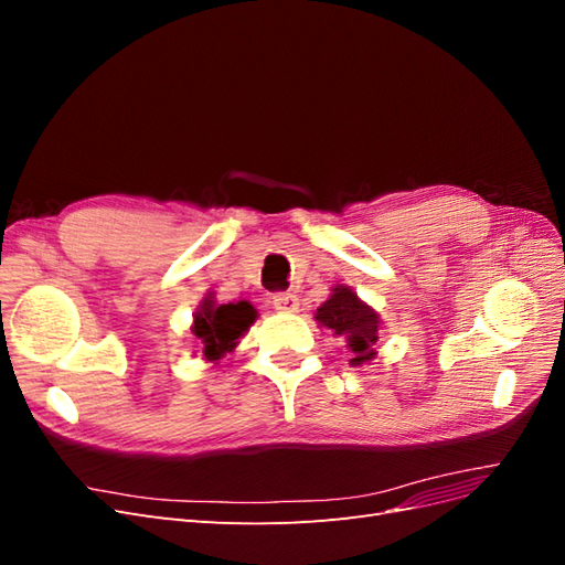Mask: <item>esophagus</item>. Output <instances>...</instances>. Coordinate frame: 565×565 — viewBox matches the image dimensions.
Segmentation results:
<instances>
[{"mask_svg": "<svg viewBox=\"0 0 565 565\" xmlns=\"http://www.w3.org/2000/svg\"><path fill=\"white\" fill-rule=\"evenodd\" d=\"M273 309L278 313H297L299 311V299L292 292H280L273 297Z\"/></svg>", "mask_w": 565, "mask_h": 565, "instance_id": "1", "label": "esophagus"}]
</instances>
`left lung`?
I'll return each instance as SVG.
<instances>
[{
  "label": "left lung",
  "instance_id": "1",
  "mask_svg": "<svg viewBox=\"0 0 565 565\" xmlns=\"http://www.w3.org/2000/svg\"><path fill=\"white\" fill-rule=\"evenodd\" d=\"M322 328L344 339L351 353V365H363L374 358V344L380 339V316L358 299L351 287L337 285L332 297L316 311Z\"/></svg>",
  "mask_w": 565,
  "mask_h": 565
}]
</instances>
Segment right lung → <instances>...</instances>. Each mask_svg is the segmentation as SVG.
Segmentation results:
<instances>
[{
  "mask_svg": "<svg viewBox=\"0 0 565 565\" xmlns=\"http://www.w3.org/2000/svg\"><path fill=\"white\" fill-rule=\"evenodd\" d=\"M256 320V309L249 301L216 303L212 297L202 299L193 313V334L202 341V353L207 361H221L237 347L241 339Z\"/></svg>",
  "mask_w": 565,
  "mask_h": 565,
  "instance_id": "add662e5",
  "label": "right lung"
}]
</instances>
